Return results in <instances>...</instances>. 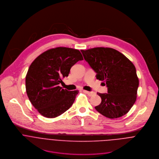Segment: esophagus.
Returning a JSON list of instances; mask_svg holds the SVG:
<instances>
[{
    "instance_id": "34e87169",
    "label": "esophagus",
    "mask_w": 159,
    "mask_h": 159,
    "mask_svg": "<svg viewBox=\"0 0 159 159\" xmlns=\"http://www.w3.org/2000/svg\"><path fill=\"white\" fill-rule=\"evenodd\" d=\"M84 93H86V94H87L88 96H93L94 94V92H89V91H86V90H83V91Z\"/></svg>"
}]
</instances>
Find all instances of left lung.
I'll return each instance as SVG.
<instances>
[{
  "label": "left lung",
  "mask_w": 159,
  "mask_h": 159,
  "mask_svg": "<svg viewBox=\"0 0 159 159\" xmlns=\"http://www.w3.org/2000/svg\"><path fill=\"white\" fill-rule=\"evenodd\" d=\"M84 60L102 81L107 93H99L101 102L95 107L110 119L127 114L135 103L139 79L133 63L123 54L111 48L97 47L81 50Z\"/></svg>",
  "instance_id": "8db88e82"
}]
</instances>
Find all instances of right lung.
Here are the masks:
<instances>
[{
    "instance_id": "obj_1",
    "label": "right lung",
    "mask_w": 159,
    "mask_h": 159,
    "mask_svg": "<svg viewBox=\"0 0 159 159\" xmlns=\"http://www.w3.org/2000/svg\"><path fill=\"white\" fill-rule=\"evenodd\" d=\"M83 60L78 50L57 47L43 52L32 63L25 77L26 92L41 115L54 118L72 106L79 91L63 89L60 84L71 68Z\"/></svg>"
}]
</instances>
